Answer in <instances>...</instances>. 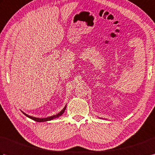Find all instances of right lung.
I'll list each match as a JSON object with an SVG mask.
<instances>
[{
  "label": "right lung",
  "instance_id": "1",
  "mask_svg": "<svg viewBox=\"0 0 155 155\" xmlns=\"http://www.w3.org/2000/svg\"><path fill=\"white\" fill-rule=\"evenodd\" d=\"M66 107H67V104L65 105V107L63 108V109L61 110V112H59V113L55 115H53V116H51V117H47V118H37V117H32V116H30V115H28L27 114H26L25 113H24V112L22 111V113L24 114L26 117H27L28 118H30L31 119L33 120H35L37 122H46V121H48V120H51L52 119H54V118H58L59 117H61V115L63 114L64 113L65 111V109H66Z\"/></svg>",
  "mask_w": 155,
  "mask_h": 155
}]
</instances>
